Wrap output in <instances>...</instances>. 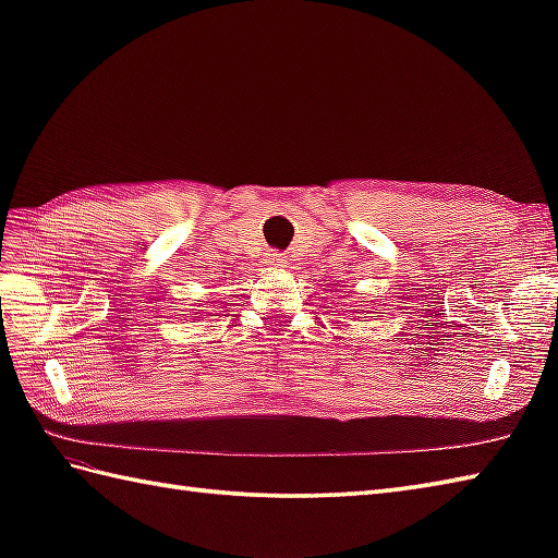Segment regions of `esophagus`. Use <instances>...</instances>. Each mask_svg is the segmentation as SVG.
Segmentation results:
<instances>
[{"instance_id":"esophagus-1","label":"esophagus","mask_w":558,"mask_h":558,"mask_svg":"<svg viewBox=\"0 0 558 558\" xmlns=\"http://www.w3.org/2000/svg\"><path fill=\"white\" fill-rule=\"evenodd\" d=\"M264 264L270 268H280V266H286V256H282L280 252H268L264 256Z\"/></svg>"}]
</instances>
